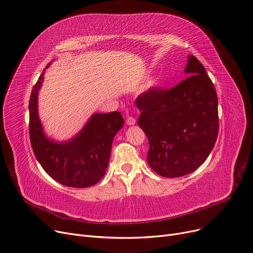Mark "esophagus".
Listing matches in <instances>:
<instances>
[{"mask_svg":"<svg viewBox=\"0 0 253 253\" xmlns=\"http://www.w3.org/2000/svg\"><path fill=\"white\" fill-rule=\"evenodd\" d=\"M135 119L134 118H132V117H128L127 119H126V123H127V125H129V126H132V125H134L135 124Z\"/></svg>","mask_w":253,"mask_h":253,"instance_id":"obj_1","label":"esophagus"}]
</instances>
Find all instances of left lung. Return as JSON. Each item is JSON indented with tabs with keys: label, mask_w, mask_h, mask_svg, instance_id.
I'll use <instances>...</instances> for the list:
<instances>
[{
	"label": "left lung",
	"mask_w": 253,
	"mask_h": 253,
	"mask_svg": "<svg viewBox=\"0 0 253 253\" xmlns=\"http://www.w3.org/2000/svg\"><path fill=\"white\" fill-rule=\"evenodd\" d=\"M188 75L170 90L154 87L136 98L138 126L149 139L147 161L162 177L178 178L199 169L218 135V98L204 65L189 54Z\"/></svg>",
	"instance_id": "1"
}]
</instances>
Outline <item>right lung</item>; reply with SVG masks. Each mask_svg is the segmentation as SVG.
I'll return each instance as SVG.
<instances>
[{"label": "right lung", "mask_w": 253, "mask_h": 253, "mask_svg": "<svg viewBox=\"0 0 253 253\" xmlns=\"http://www.w3.org/2000/svg\"><path fill=\"white\" fill-rule=\"evenodd\" d=\"M43 80L44 71L33 87L29 102L30 139L36 159L60 184L74 188L91 187L105 174L113 140L122 129L124 119L119 112L95 113L72 138L58 141L47 137L38 115V94Z\"/></svg>", "instance_id": "right-lung-1"}]
</instances>
